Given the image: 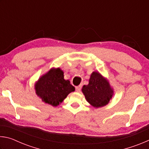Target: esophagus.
I'll return each instance as SVG.
<instances>
[{
    "instance_id": "obj_1",
    "label": "esophagus",
    "mask_w": 149,
    "mask_h": 149,
    "mask_svg": "<svg viewBox=\"0 0 149 149\" xmlns=\"http://www.w3.org/2000/svg\"><path fill=\"white\" fill-rule=\"evenodd\" d=\"M81 85H79V86L75 87V91L77 92H79L81 91Z\"/></svg>"
}]
</instances>
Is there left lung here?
I'll return each instance as SVG.
<instances>
[{"mask_svg": "<svg viewBox=\"0 0 149 149\" xmlns=\"http://www.w3.org/2000/svg\"><path fill=\"white\" fill-rule=\"evenodd\" d=\"M82 92L87 101L95 108L108 104L114 94L109 82L98 72L92 73L89 84L84 85Z\"/></svg>", "mask_w": 149, "mask_h": 149, "instance_id": "1", "label": "left lung"}]
</instances>
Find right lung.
Segmentation results:
<instances>
[{
    "label": "right lung",
    "mask_w": 149,
    "mask_h": 149,
    "mask_svg": "<svg viewBox=\"0 0 149 149\" xmlns=\"http://www.w3.org/2000/svg\"><path fill=\"white\" fill-rule=\"evenodd\" d=\"M36 94L42 102L57 107L62 103L68 95L75 91L69 80L64 79V72L58 68H52L42 75L35 83Z\"/></svg>",
    "instance_id": "1"
}]
</instances>
